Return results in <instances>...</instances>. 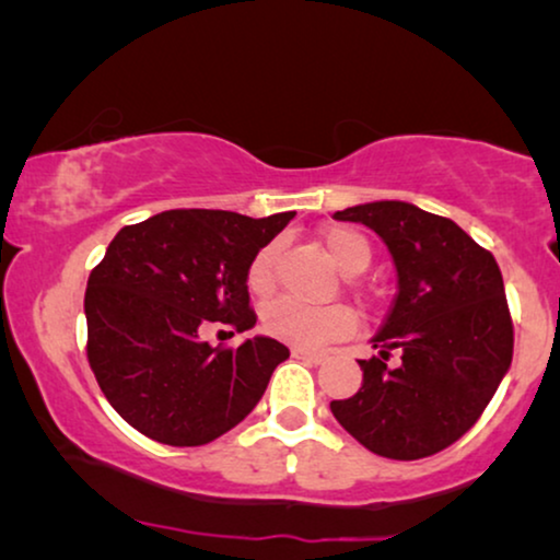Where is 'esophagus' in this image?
<instances>
[{
  "instance_id": "obj_1",
  "label": "esophagus",
  "mask_w": 560,
  "mask_h": 560,
  "mask_svg": "<svg viewBox=\"0 0 560 560\" xmlns=\"http://www.w3.org/2000/svg\"><path fill=\"white\" fill-rule=\"evenodd\" d=\"M293 357L295 359H303V362H308V364H320V362H326V351H311V349H293Z\"/></svg>"
}]
</instances>
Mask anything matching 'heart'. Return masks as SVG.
<instances>
[{"mask_svg":"<svg viewBox=\"0 0 560 560\" xmlns=\"http://www.w3.org/2000/svg\"><path fill=\"white\" fill-rule=\"evenodd\" d=\"M324 247L341 272L354 275L370 262V244L357 229L328 226L324 232ZM275 257H278L275 244H267L252 257L247 267V288L252 295H267L275 288ZM259 326L267 336L290 347L318 349L354 331L357 316L349 305L341 303L305 305L295 298L282 295L262 305Z\"/></svg>","mask_w":560,"mask_h":560,"instance_id":"b5f03b06","label":"heart"}]
</instances>
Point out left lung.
Listing matches in <instances>:
<instances>
[{
    "instance_id": "obj_1",
    "label": "left lung",
    "mask_w": 560,
    "mask_h": 560,
    "mask_svg": "<svg viewBox=\"0 0 560 560\" xmlns=\"http://www.w3.org/2000/svg\"><path fill=\"white\" fill-rule=\"evenodd\" d=\"M334 219L377 232L397 270L393 308L372 339L380 354L359 362L362 387L331 402L334 418L377 456L439 454L477 423L510 370L500 267L462 226L412 203H359Z\"/></svg>"
}]
</instances>
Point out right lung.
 Returning a JSON list of instances; mask_svg holds the SVG:
<instances>
[{"label":"right lung","instance_id":"add662e5","mask_svg":"<svg viewBox=\"0 0 560 560\" xmlns=\"http://www.w3.org/2000/svg\"><path fill=\"white\" fill-rule=\"evenodd\" d=\"M295 211L265 219L173 209L119 229L89 275V364L112 408L167 446H203L249 416L285 343L255 336L224 349L206 326L257 324L247 267Z\"/></svg>","mask_w":560,"mask_h":560}]
</instances>
